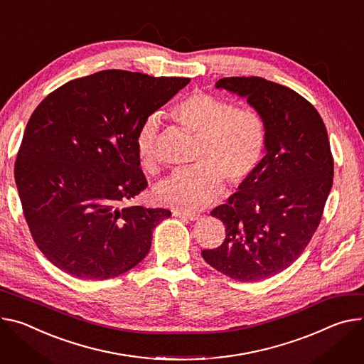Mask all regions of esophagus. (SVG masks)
<instances>
[{
    "instance_id": "1",
    "label": "esophagus",
    "mask_w": 364,
    "mask_h": 364,
    "mask_svg": "<svg viewBox=\"0 0 364 364\" xmlns=\"http://www.w3.org/2000/svg\"><path fill=\"white\" fill-rule=\"evenodd\" d=\"M173 216L180 218V219H183V220H197V219H199V216H197V215L183 213V212H178V210H174V212H173Z\"/></svg>"
}]
</instances>
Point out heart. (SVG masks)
I'll return each mask as SVG.
<instances>
[{
    "label": "heart",
    "instance_id": "obj_1",
    "mask_svg": "<svg viewBox=\"0 0 364 364\" xmlns=\"http://www.w3.org/2000/svg\"><path fill=\"white\" fill-rule=\"evenodd\" d=\"M171 119L197 138L193 164L159 181L154 188L158 205L193 213L215 202L230 186L242 183L257 167L266 142V126L252 109L238 107L219 97L194 91L171 109ZM158 120L148 117L135 138L141 167L156 171Z\"/></svg>",
    "mask_w": 364,
    "mask_h": 364
}]
</instances>
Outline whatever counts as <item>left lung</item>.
<instances>
[{
  "mask_svg": "<svg viewBox=\"0 0 364 364\" xmlns=\"http://www.w3.org/2000/svg\"><path fill=\"white\" fill-rule=\"evenodd\" d=\"M215 87L245 98L266 126V155L212 216L225 241L205 261L238 282L282 273L299 258L321 222L334 159L316 109L296 91L259 77H230Z\"/></svg>",
  "mask_w": 364,
  "mask_h": 364,
  "instance_id": "obj_1",
  "label": "left lung"
}]
</instances>
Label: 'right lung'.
I'll return each instance as SVG.
<instances>
[{"label":"right lung","mask_w":364,"mask_h":364,"mask_svg":"<svg viewBox=\"0 0 364 364\" xmlns=\"http://www.w3.org/2000/svg\"><path fill=\"white\" fill-rule=\"evenodd\" d=\"M188 82L107 70L63 84L33 112L14 178L31 237L53 266L106 280L146 257L171 212L119 205L148 186L138 129Z\"/></svg>","instance_id":"right-lung-1"}]
</instances>
